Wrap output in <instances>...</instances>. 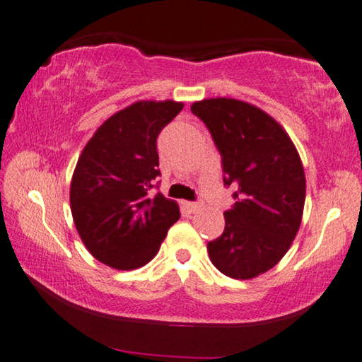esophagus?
<instances>
[{
    "mask_svg": "<svg viewBox=\"0 0 362 362\" xmlns=\"http://www.w3.org/2000/svg\"><path fill=\"white\" fill-rule=\"evenodd\" d=\"M185 207H186V211L189 212V214H197L202 209V204H199V202H185Z\"/></svg>",
    "mask_w": 362,
    "mask_h": 362,
    "instance_id": "1",
    "label": "esophagus"
}]
</instances>
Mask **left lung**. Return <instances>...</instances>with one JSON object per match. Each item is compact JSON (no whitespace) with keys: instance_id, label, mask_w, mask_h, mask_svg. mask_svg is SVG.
Listing matches in <instances>:
<instances>
[{"instance_id":"left-lung-1","label":"left lung","mask_w":362,"mask_h":362,"mask_svg":"<svg viewBox=\"0 0 362 362\" xmlns=\"http://www.w3.org/2000/svg\"><path fill=\"white\" fill-rule=\"evenodd\" d=\"M222 156L223 185L237 202L207 243L222 274L253 279L279 263L294 242L305 204V175L289 135L269 114L232 98L194 103Z\"/></svg>"}]
</instances>
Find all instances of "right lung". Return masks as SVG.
<instances>
[{
  "label": "right lung",
  "instance_id": "1",
  "mask_svg": "<svg viewBox=\"0 0 362 362\" xmlns=\"http://www.w3.org/2000/svg\"><path fill=\"white\" fill-rule=\"evenodd\" d=\"M182 103L139 101L109 117L78 158L71 216L88 251L129 271L153 259L180 207L151 187L160 176L156 139Z\"/></svg>",
  "mask_w": 362,
  "mask_h": 362
}]
</instances>
